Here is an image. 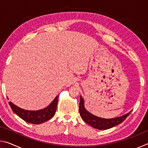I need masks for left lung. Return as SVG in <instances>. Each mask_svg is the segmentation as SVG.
<instances>
[{
  "label": "left lung",
  "instance_id": "left-lung-1",
  "mask_svg": "<svg viewBox=\"0 0 148 148\" xmlns=\"http://www.w3.org/2000/svg\"><path fill=\"white\" fill-rule=\"evenodd\" d=\"M79 110L80 116L84 121L89 125L90 126L99 130H106L114 127L122 123L129 116L131 111L124 116L113 119H104L94 116L87 111L84 107V102L82 97H80V102L79 105Z\"/></svg>",
  "mask_w": 148,
  "mask_h": 148
}]
</instances>
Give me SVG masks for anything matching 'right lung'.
<instances>
[{
  "label": "right lung",
  "instance_id": "right-lung-1",
  "mask_svg": "<svg viewBox=\"0 0 148 148\" xmlns=\"http://www.w3.org/2000/svg\"><path fill=\"white\" fill-rule=\"evenodd\" d=\"M58 97L59 96L57 95L53 102L46 108L37 111H29L21 109L11 102H9V104L14 113L25 121L32 124H40L48 121L54 116L57 109Z\"/></svg>",
  "mask_w": 148,
  "mask_h": 148
}]
</instances>
